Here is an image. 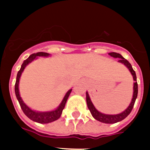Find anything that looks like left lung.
<instances>
[{
	"instance_id": "8db88e82",
	"label": "left lung",
	"mask_w": 150,
	"mask_h": 150,
	"mask_svg": "<svg viewBox=\"0 0 150 150\" xmlns=\"http://www.w3.org/2000/svg\"><path fill=\"white\" fill-rule=\"evenodd\" d=\"M109 55L110 56L113 57L115 59H119L118 62L123 64L125 66H126L127 68L129 70V71L132 74V76H133V79L134 83V86H133V96H132V101L127 107L126 109L123 112L118 113V114H105V113H102V112H99L98 110L95 108L94 104L91 102V98H90L89 95H88V91H86V103L88 108L89 109L91 114L92 115L95 120L98 121L100 122L103 123H107V124H113V123H116L118 122H120L123 120L124 119L127 117L128 115L130 114V112H132L133 107L134 105L135 100L137 97V92H138V87H137V76H136V74L135 71H134L132 68V64L127 61L126 59H124L120 54L116 53V52H110Z\"/></svg>"
}]
</instances>
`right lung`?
I'll return each instance as SVG.
<instances>
[{"instance_id":"add662e5","label":"right lung","mask_w":150,"mask_h":150,"mask_svg":"<svg viewBox=\"0 0 150 150\" xmlns=\"http://www.w3.org/2000/svg\"><path fill=\"white\" fill-rule=\"evenodd\" d=\"M50 56V54L46 53V52H38V53H34L30 55V56L26 60H25L22 63V66H21L20 70L18 71V74H17L16 76V81L15 84V93L16 96V98L18 100V103L20 104V107L22 108V111L32 121L36 122L41 123V124H46V123L52 122L55 121V120H59L60 118L61 115L62 113V110H64V107H65V104L67 102V98H68L69 95L71 94L72 89H70L67 91V93L65 94L64 97L62 99V102L60 103V104L59 105V107L55 108V110L51 111H45V112H42V111H37L34 110L31 108L28 107V105H26L25 103L23 101V100L22 99L20 96V94H19V89H18V85H19V80H20L21 75H22V72L24 71L25 68L26 67V66L30 64V62H33L35 59H38V57H49Z\"/></svg>"}]
</instances>
